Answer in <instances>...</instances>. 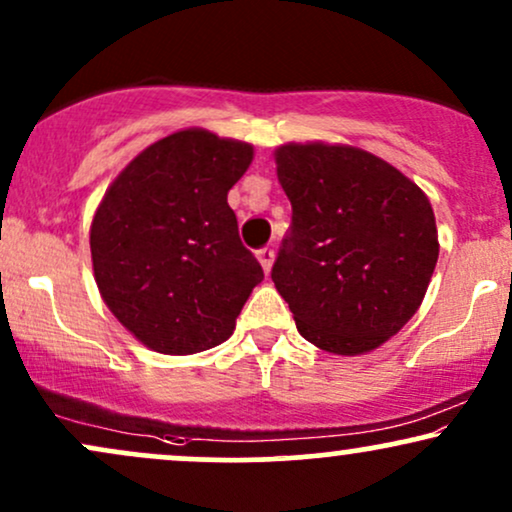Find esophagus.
Wrapping results in <instances>:
<instances>
[{
    "mask_svg": "<svg viewBox=\"0 0 512 512\" xmlns=\"http://www.w3.org/2000/svg\"><path fill=\"white\" fill-rule=\"evenodd\" d=\"M257 260H260L264 274H269V269H272V264H274V250L272 248L257 250Z\"/></svg>",
    "mask_w": 512,
    "mask_h": 512,
    "instance_id": "obj_1",
    "label": "esophagus"
}]
</instances>
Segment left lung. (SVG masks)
<instances>
[{"instance_id":"8db88e82","label":"left lung","mask_w":512,"mask_h":512,"mask_svg":"<svg viewBox=\"0 0 512 512\" xmlns=\"http://www.w3.org/2000/svg\"><path fill=\"white\" fill-rule=\"evenodd\" d=\"M276 178L291 231L272 267L301 337L358 356L395 337L424 301L438 262L431 202L414 180L349 144H281Z\"/></svg>"}]
</instances>
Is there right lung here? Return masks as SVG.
<instances>
[{
	"label": "right lung",
	"mask_w": 512,
	"mask_h": 512,
	"mask_svg": "<svg viewBox=\"0 0 512 512\" xmlns=\"http://www.w3.org/2000/svg\"><path fill=\"white\" fill-rule=\"evenodd\" d=\"M252 156L248 142L180 129L105 190L91 221L93 276L110 313L151 351L187 356L226 342L264 279L228 207Z\"/></svg>",
	"instance_id": "right-lung-1"
}]
</instances>
